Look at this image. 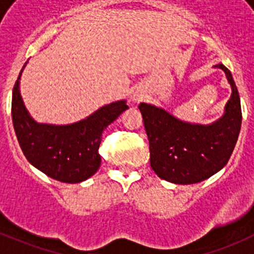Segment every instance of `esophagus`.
Returning a JSON list of instances; mask_svg holds the SVG:
<instances>
[{
  "label": "esophagus",
  "instance_id": "34e87169",
  "mask_svg": "<svg viewBox=\"0 0 254 254\" xmlns=\"http://www.w3.org/2000/svg\"><path fill=\"white\" fill-rule=\"evenodd\" d=\"M134 100H137V98H136V99H134Z\"/></svg>",
  "mask_w": 254,
  "mask_h": 254
}]
</instances>
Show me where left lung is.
Listing matches in <instances>:
<instances>
[{"mask_svg":"<svg viewBox=\"0 0 254 254\" xmlns=\"http://www.w3.org/2000/svg\"><path fill=\"white\" fill-rule=\"evenodd\" d=\"M232 96L225 114L210 126L182 122L161 108L141 103L149 137L150 165L158 177L177 185H193L223 169L233 154L242 126L241 98L233 76L223 64Z\"/></svg>","mask_w":254,"mask_h":254,"instance_id":"left-lung-1","label":"left lung"}]
</instances>
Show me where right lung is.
I'll list each match as a JSON object with an SVG mask.
<instances>
[{
  "mask_svg": "<svg viewBox=\"0 0 254 254\" xmlns=\"http://www.w3.org/2000/svg\"><path fill=\"white\" fill-rule=\"evenodd\" d=\"M126 109V100H120L73 125H39L24 107L19 78L13 85L11 103L13 128L25 158L40 172L64 183H80L95 174L102 161L103 131Z\"/></svg>",
  "mask_w": 254,
  "mask_h": 254,
  "instance_id": "add662e5",
  "label": "right lung"
}]
</instances>
